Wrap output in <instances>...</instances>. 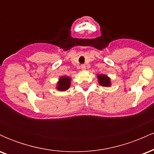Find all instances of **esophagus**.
<instances>
[{"mask_svg":"<svg viewBox=\"0 0 154 154\" xmlns=\"http://www.w3.org/2000/svg\"><path fill=\"white\" fill-rule=\"evenodd\" d=\"M81 69H82V70H85V69H86V66H85V65H84V64L81 65Z\"/></svg>","mask_w":154,"mask_h":154,"instance_id":"1","label":"esophagus"}]
</instances>
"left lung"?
<instances>
[{"instance_id": "left-lung-1", "label": "left lung", "mask_w": 154, "mask_h": 154, "mask_svg": "<svg viewBox=\"0 0 154 154\" xmlns=\"http://www.w3.org/2000/svg\"><path fill=\"white\" fill-rule=\"evenodd\" d=\"M98 81L100 85L103 87H110L111 85L110 77L106 75H97Z\"/></svg>"}]
</instances>
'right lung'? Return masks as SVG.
Returning a JSON list of instances; mask_svg holds the SVG:
<instances>
[{
    "label": "right lung",
    "mask_w": 154,
    "mask_h": 154,
    "mask_svg": "<svg viewBox=\"0 0 154 154\" xmlns=\"http://www.w3.org/2000/svg\"><path fill=\"white\" fill-rule=\"evenodd\" d=\"M71 86V78L68 76H61L56 84V89L59 91H66Z\"/></svg>",
    "instance_id": "1"
}]
</instances>
